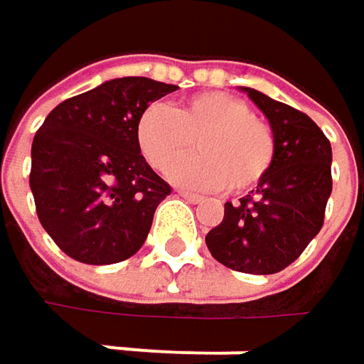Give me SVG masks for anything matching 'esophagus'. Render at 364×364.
Here are the masks:
<instances>
[{"instance_id": "obj_1", "label": "esophagus", "mask_w": 364, "mask_h": 364, "mask_svg": "<svg viewBox=\"0 0 364 364\" xmlns=\"http://www.w3.org/2000/svg\"><path fill=\"white\" fill-rule=\"evenodd\" d=\"M179 196L185 198L187 202H191V204H198V202H202L204 198L202 196H198V193H191V191H185V189H179Z\"/></svg>"}]
</instances>
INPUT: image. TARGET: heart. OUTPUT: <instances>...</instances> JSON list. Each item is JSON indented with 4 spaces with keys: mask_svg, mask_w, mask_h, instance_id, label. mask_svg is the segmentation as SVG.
Segmentation results:
<instances>
[{
    "mask_svg": "<svg viewBox=\"0 0 364 364\" xmlns=\"http://www.w3.org/2000/svg\"><path fill=\"white\" fill-rule=\"evenodd\" d=\"M141 156L166 171L191 142L200 151L173 165L171 181L191 189L245 191L265 177L274 160V136L249 105L225 92H198L168 109L149 105L134 124Z\"/></svg>",
    "mask_w": 364,
    "mask_h": 364,
    "instance_id": "b5f03b06",
    "label": "heart"
}]
</instances>
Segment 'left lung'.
Masks as SVG:
<instances>
[{
	"label": "left lung",
	"instance_id": "8db88e82",
	"mask_svg": "<svg viewBox=\"0 0 364 364\" xmlns=\"http://www.w3.org/2000/svg\"><path fill=\"white\" fill-rule=\"evenodd\" d=\"M240 90L269 122L274 160L249 196L225 202L223 221L206 234V247L230 269L276 274L323 228L333 154L325 132L306 113L253 88Z\"/></svg>",
	"mask_w": 364,
	"mask_h": 364
}]
</instances>
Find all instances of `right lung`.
Listing matches in <instances>:
<instances>
[{
    "instance_id": "obj_1",
    "label": "right lung",
    "mask_w": 364,
    "mask_h": 364,
    "mask_svg": "<svg viewBox=\"0 0 364 364\" xmlns=\"http://www.w3.org/2000/svg\"><path fill=\"white\" fill-rule=\"evenodd\" d=\"M177 86L115 77L63 101L31 145L29 185L39 223L71 259L109 265L136 253L171 193L141 156L134 124Z\"/></svg>"
}]
</instances>
